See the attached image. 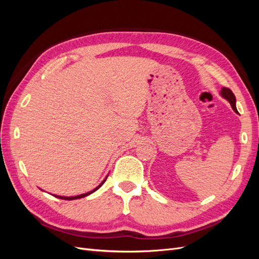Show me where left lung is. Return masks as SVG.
I'll return each instance as SVG.
<instances>
[{
	"label": "left lung",
	"instance_id": "1",
	"mask_svg": "<svg viewBox=\"0 0 259 259\" xmlns=\"http://www.w3.org/2000/svg\"><path fill=\"white\" fill-rule=\"evenodd\" d=\"M221 94H222V96H223L224 98H226L227 100L229 101L231 107H232V109L234 110V112L238 113L237 107H236V96H234V94L232 93V91L229 90V89H227V88H223Z\"/></svg>",
	"mask_w": 259,
	"mask_h": 259
}]
</instances>
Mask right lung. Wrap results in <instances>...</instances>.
Wrapping results in <instances>:
<instances>
[{
  "instance_id": "right-lung-1",
  "label": "right lung",
  "mask_w": 259,
  "mask_h": 259,
  "mask_svg": "<svg viewBox=\"0 0 259 259\" xmlns=\"http://www.w3.org/2000/svg\"><path fill=\"white\" fill-rule=\"evenodd\" d=\"M107 179V178H106ZM106 179L104 180V182L103 183H101L97 188H96V189H94L93 191H91V192H88V193H84V194H81V195H76V197H59V195H56V198H59V199H62V200H75V199H80V198H84V197H86V195H89V194H91V193H93L94 191H96L97 189H98V188L99 187H101V186H103L104 185V183L106 182Z\"/></svg>"
}]
</instances>
